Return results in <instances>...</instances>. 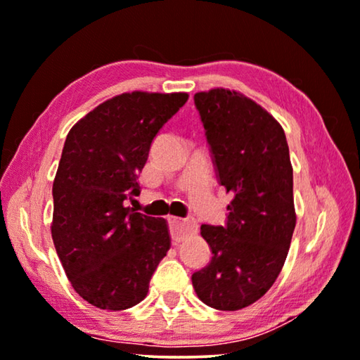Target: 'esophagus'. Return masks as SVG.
<instances>
[{
    "mask_svg": "<svg viewBox=\"0 0 360 360\" xmlns=\"http://www.w3.org/2000/svg\"><path fill=\"white\" fill-rule=\"evenodd\" d=\"M168 224H169V233H171V239L176 240H181L184 238L186 234H189L192 231H195L197 224L192 218H174V217H169L168 218Z\"/></svg>",
    "mask_w": 360,
    "mask_h": 360,
    "instance_id": "34e87169",
    "label": "esophagus"
}]
</instances>
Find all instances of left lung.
<instances>
[{
  "label": "left lung",
  "mask_w": 360,
  "mask_h": 360,
  "mask_svg": "<svg viewBox=\"0 0 360 360\" xmlns=\"http://www.w3.org/2000/svg\"><path fill=\"white\" fill-rule=\"evenodd\" d=\"M219 186L233 192L221 226L202 224L212 250L192 273L203 304L239 310L276 281L291 245L296 213L292 166L283 127L244 95L226 89L194 95Z\"/></svg>",
  "instance_id": "obj_1"
}]
</instances>
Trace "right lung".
I'll list each match as a JSON object with an SVG mask.
<instances>
[{"instance_id": "1", "label": "right lung", "mask_w": 360, "mask_h": 360, "mask_svg": "<svg viewBox=\"0 0 360 360\" xmlns=\"http://www.w3.org/2000/svg\"><path fill=\"white\" fill-rule=\"evenodd\" d=\"M187 94H122L69 131L53 182V243L72 288L89 304L124 310L143 300L169 249L168 226L124 207L139 173Z\"/></svg>"}]
</instances>
